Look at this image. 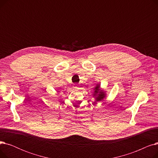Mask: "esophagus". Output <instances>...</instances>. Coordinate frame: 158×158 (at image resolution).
Returning a JSON list of instances; mask_svg holds the SVG:
<instances>
[{
  "label": "esophagus",
  "instance_id": "1",
  "mask_svg": "<svg viewBox=\"0 0 158 158\" xmlns=\"http://www.w3.org/2000/svg\"><path fill=\"white\" fill-rule=\"evenodd\" d=\"M73 88H75V89H79V86L77 85H73Z\"/></svg>",
  "mask_w": 158,
  "mask_h": 158
}]
</instances>
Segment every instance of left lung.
Returning a JSON list of instances; mask_svg holds the SVG:
<instances>
[{
	"label": "left lung",
	"instance_id": "8db88e82",
	"mask_svg": "<svg viewBox=\"0 0 158 158\" xmlns=\"http://www.w3.org/2000/svg\"><path fill=\"white\" fill-rule=\"evenodd\" d=\"M94 97H95V101L97 102L103 101L104 98L106 97L105 92L100 89V85H97L94 88Z\"/></svg>",
	"mask_w": 158,
	"mask_h": 158
}]
</instances>
